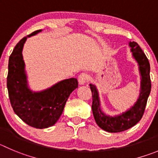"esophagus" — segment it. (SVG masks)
<instances>
[{
    "instance_id": "obj_1",
    "label": "esophagus",
    "mask_w": 158,
    "mask_h": 158,
    "mask_svg": "<svg viewBox=\"0 0 158 158\" xmlns=\"http://www.w3.org/2000/svg\"><path fill=\"white\" fill-rule=\"evenodd\" d=\"M78 80H79V85L82 86V85H85L86 83H87L88 80H89V76L86 73H82L80 76L78 78Z\"/></svg>"
}]
</instances>
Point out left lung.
Returning a JSON list of instances; mask_svg holds the SVG:
<instances>
[{"label": "left lung", "mask_w": 158, "mask_h": 158, "mask_svg": "<svg viewBox=\"0 0 158 158\" xmlns=\"http://www.w3.org/2000/svg\"><path fill=\"white\" fill-rule=\"evenodd\" d=\"M129 46L131 48L132 57L139 66L140 76L139 97L130 108L117 115H109L105 114L101 109L99 92L97 86L94 84H89L93 97L92 110L96 123L101 129L108 132H122L136 125L143 115L147 99L151 90L150 67L148 59L137 43L129 41Z\"/></svg>", "instance_id": "obj_1"}]
</instances>
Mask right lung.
<instances>
[{
    "instance_id": "obj_1",
    "label": "right lung",
    "mask_w": 158,
    "mask_h": 158,
    "mask_svg": "<svg viewBox=\"0 0 158 158\" xmlns=\"http://www.w3.org/2000/svg\"><path fill=\"white\" fill-rule=\"evenodd\" d=\"M41 31L32 32L16 44L9 57L7 78L10 102L15 113L27 125L36 129L54 126L62 114L70 94L78 88L77 79L70 78L40 91L30 89L23 50L27 38Z\"/></svg>"
}]
</instances>
